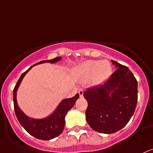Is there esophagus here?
Returning <instances> with one entry per match:
<instances>
[{"mask_svg": "<svg viewBox=\"0 0 153 153\" xmlns=\"http://www.w3.org/2000/svg\"><path fill=\"white\" fill-rule=\"evenodd\" d=\"M78 94H79L80 97H83V91L81 90V89H80L79 91H78Z\"/></svg>", "mask_w": 153, "mask_h": 153, "instance_id": "34e87169", "label": "esophagus"}]
</instances>
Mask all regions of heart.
<instances>
[{
  "label": "heart",
  "instance_id": "obj_1",
  "mask_svg": "<svg viewBox=\"0 0 153 153\" xmlns=\"http://www.w3.org/2000/svg\"><path fill=\"white\" fill-rule=\"evenodd\" d=\"M74 75L81 80H91L94 85H100L110 78L112 67L107 60H87L73 70Z\"/></svg>",
  "mask_w": 153,
  "mask_h": 153
}]
</instances>
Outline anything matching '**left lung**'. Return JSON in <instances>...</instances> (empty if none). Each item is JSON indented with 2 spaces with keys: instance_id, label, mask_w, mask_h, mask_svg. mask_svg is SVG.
<instances>
[{
  "instance_id": "8db88e82",
  "label": "left lung",
  "mask_w": 153,
  "mask_h": 153,
  "mask_svg": "<svg viewBox=\"0 0 153 153\" xmlns=\"http://www.w3.org/2000/svg\"><path fill=\"white\" fill-rule=\"evenodd\" d=\"M117 70L106 83L83 93L88 102L85 119L93 130L113 134L123 128L137 106V81L127 67L111 60Z\"/></svg>"
}]
</instances>
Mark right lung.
I'll return each mask as SVG.
<instances>
[{"mask_svg":"<svg viewBox=\"0 0 153 153\" xmlns=\"http://www.w3.org/2000/svg\"><path fill=\"white\" fill-rule=\"evenodd\" d=\"M61 59L62 57L58 56V57L53 59L43 60V61L39 62L36 63V65L31 66L27 71L22 74L19 80L15 85L14 91H13L14 111L18 120H19L22 126L30 135L38 139H41V140H50V139L58 137L59 135L62 133L65 124V116H66L69 110L74 106L76 100L79 98V94H76V95L73 97V98L63 100L60 102L59 105L56 107L54 111L48 116L44 117V118L36 119L28 117L19 108L17 103V100H16V92H17L20 83H22V80L24 78L25 75L33 67L46 62L51 64L56 63L57 62H59Z\"/></svg>","mask_w":153,"mask_h":153,"instance_id":"1","label":"right lung"}]
</instances>
